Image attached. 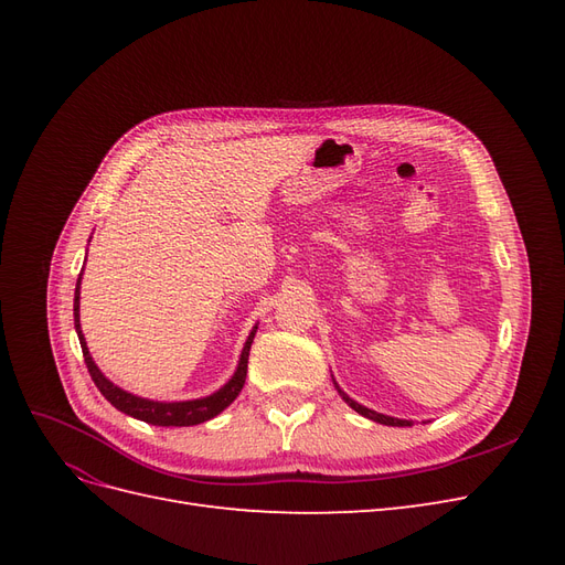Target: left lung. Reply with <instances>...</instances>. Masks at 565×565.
<instances>
[{
    "label": "left lung",
    "mask_w": 565,
    "mask_h": 565,
    "mask_svg": "<svg viewBox=\"0 0 565 565\" xmlns=\"http://www.w3.org/2000/svg\"><path fill=\"white\" fill-rule=\"evenodd\" d=\"M334 382V380H332ZM334 388L339 391V396L344 398V403L349 405V407H353L358 415H363V417H367V419H372V422H377V424H384V426H413V422L409 419H398V417H388V415H382V413H374V409H370V407H365V405H361V403H355L349 393H344L339 388V384L334 382Z\"/></svg>",
    "instance_id": "left-lung-1"
}]
</instances>
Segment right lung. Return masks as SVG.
<instances>
[{"instance_id":"obj_1","label":"right lung","mask_w":565,"mask_h":565,"mask_svg":"<svg viewBox=\"0 0 565 565\" xmlns=\"http://www.w3.org/2000/svg\"><path fill=\"white\" fill-rule=\"evenodd\" d=\"M92 243V237H89ZM79 285H82V273L77 278L75 285V303H73V316H75V332L79 337V344H82V353H84V363L89 367V374L94 384L98 386V391L104 393L106 401L110 405H115L119 413H125L134 419H141L146 424L152 426H195L207 422L216 415L224 413V409L237 398V393L243 391L245 386V377H247V358H249V347L254 341L256 334V324L249 330V337L243 347L241 353V361H237V367L233 372V377L221 386L218 391L210 393V396L204 398H193V401H150L143 396H136V393H129L125 388H119L117 384H113L104 372L98 370V365L94 363V358L87 349V339L82 334V324H79Z\"/></svg>"}]
</instances>
